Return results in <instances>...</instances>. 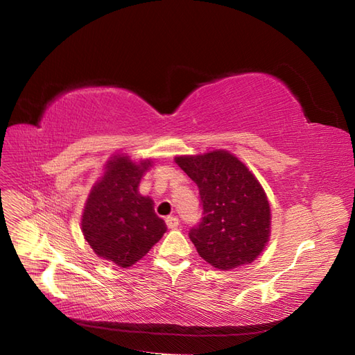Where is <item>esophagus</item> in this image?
Listing matches in <instances>:
<instances>
[{"label": "esophagus", "mask_w": 355, "mask_h": 355, "mask_svg": "<svg viewBox=\"0 0 355 355\" xmlns=\"http://www.w3.org/2000/svg\"><path fill=\"white\" fill-rule=\"evenodd\" d=\"M165 223H166L168 228H171V230H175V228H178V225H180V220L177 218V216H168Z\"/></svg>", "instance_id": "esophagus-1"}]
</instances>
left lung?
<instances>
[{
  "mask_svg": "<svg viewBox=\"0 0 355 355\" xmlns=\"http://www.w3.org/2000/svg\"><path fill=\"white\" fill-rule=\"evenodd\" d=\"M175 164L198 184L202 221L189 236L198 254L220 270L250 264L270 237V203L257 177L225 150L177 156Z\"/></svg>",
  "mask_w": 355,
  "mask_h": 355,
  "instance_id": "left-lung-1",
  "label": "left lung"
}]
</instances>
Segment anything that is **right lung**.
<instances>
[{
    "mask_svg": "<svg viewBox=\"0 0 355 355\" xmlns=\"http://www.w3.org/2000/svg\"><path fill=\"white\" fill-rule=\"evenodd\" d=\"M150 159L132 162L113 156L103 177L91 189L83 214V233L97 257L127 268L157 243L166 225L153 209V200L139 193Z\"/></svg>",
    "mask_w": 355,
    "mask_h": 355,
    "instance_id": "right-lung-1",
    "label": "right lung"
}]
</instances>
